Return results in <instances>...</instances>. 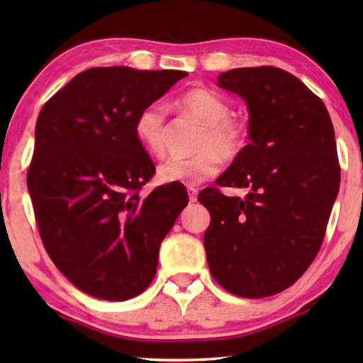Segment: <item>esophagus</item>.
Segmentation results:
<instances>
[{"mask_svg":"<svg viewBox=\"0 0 363 363\" xmlns=\"http://www.w3.org/2000/svg\"><path fill=\"white\" fill-rule=\"evenodd\" d=\"M188 198H190V201L191 203H195L196 201V198H198V190L195 186H188Z\"/></svg>","mask_w":363,"mask_h":363,"instance_id":"esophagus-1","label":"esophagus"}]
</instances>
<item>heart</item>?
Listing matches in <instances>:
<instances>
[{
  "label": "heart",
  "mask_w": 363,
  "mask_h": 363,
  "mask_svg": "<svg viewBox=\"0 0 363 363\" xmlns=\"http://www.w3.org/2000/svg\"><path fill=\"white\" fill-rule=\"evenodd\" d=\"M177 107L203 123L198 135V152L191 157L175 155L157 168L162 183L200 185L220 172L223 158L233 160L246 147V128L235 121L228 102L208 89H191L177 101ZM137 140L153 157H160L167 148V111L162 104H148L137 113L133 123Z\"/></svg>",
  "instance_id": "b5f03b06"
}]
</instances>
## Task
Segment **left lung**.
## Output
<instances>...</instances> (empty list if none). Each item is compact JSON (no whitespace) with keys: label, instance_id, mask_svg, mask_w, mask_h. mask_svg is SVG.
<instances>
[{"label":"left lung","instance_id":"1","mask_svg":"<svg viewBox=\"0 0 363 363\" xmlns=\"http://www.w3.org/2000/svg\"><path fill=\"white\" fill-rule=\"evenodd\" d=\"M218 86L247 104L251 143L216 180L245 198L198 195L211 215L206 259L228 292L259 299L294 284L320 250L340 185L335 133L324 102L282 69H231Z\"/></svg>","mask_w":363,"mask_h":363}]
</instances>
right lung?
Instances as JSON below:
<instances>
[{
    "label": "right lung",
    "instance_id": "right-lung-1",
    "mask_svg": "<svg viewBox=\"0 0 363 363\" xmlns=\"http://www.w3.org/2000/svg\"><path fill=\"white\" fill-rule=\"evenodd\" d=\"M185 76L87 69L39 112L28 170L39 235L57 269L97 299L147 289L163 238L188 203L178 183L138 195L155 167L133 132L137 113Z\"/></svg>",
    "mask_w": 363,
    "mask_h": 363
}]
</instances>
